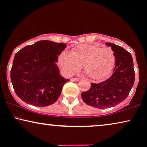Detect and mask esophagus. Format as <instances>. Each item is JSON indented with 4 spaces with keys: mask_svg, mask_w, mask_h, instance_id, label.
<instances>
[{
    "mask_svg": "<svg viewBox=\"0 0 147 147\" xmlns=\"http://www.w3.org/2000/svg\"><path fill=\"white\" fill-rule=\"evenodd\" d=\"M70 80H71V82H78L80 80L79 78H71V79H70Z\"/></svg>",
    "mask_w": 147,
    "mask_h": 147,
    "instance_id": "esophagus-1",
    "label": "esophagus"
}]
</instances>
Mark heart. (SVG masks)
<instances>
[{
    "label": "heart",
    "instance_id": "1",
    "mask_svg": "<svg viewBox=\"0 0 147 147\" xmlns=\"http://www.w3.org/2000/svg\"><path fill=\"white\" fill-rule=\"evenodd\" d=\"M115 63V56L108 48L98 45H80L72 50L62 51L58 58V64L65 76L73 75L81 66L90 78L100 80L109 76Z\"/></svg>",
    "mask_w": 147,
    "mask_h": 147
}]
</instances>
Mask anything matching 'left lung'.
<instances>
[{
    "label": "left lung",
    "mask_w": 147,
    "mask_h": 147,
    "mask_svg": "<svg viewBox=\"0 0 147 147\" xmlns=\"http://www.w3.org/2000/svg\"><path fill=\"white\" fill-rule=\"evenodd\" d=\"M111 47L116 63L113 74L99 84L92 83L87 92L82 93L84 102L97 108L113 107L127 98L134 83V70L132 55L124 48L116 44L105 43Z\"/></svg>",
    "instance_id": "1"
}]
</instances>
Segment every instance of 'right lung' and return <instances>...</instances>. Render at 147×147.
Masks as SVG:
<instances>
[{
  "label": "right lung",
  "mask_w": 147,
  "mask_h": 147,
  "mask_svg": "<svg viewBox=\"0 0 147 147\" xmlns=\"http://www.w3.org/2000/svg\"><path fill=\"white\" fill-rule=\"evenodd\" d=\"M64 43L42 40L15 54L11 79L18 97L31 105L44 107L57 101L65 83L57 66Z\"/></svg>",
  "instance_id": "right-lung-1"
}]
</instances>
